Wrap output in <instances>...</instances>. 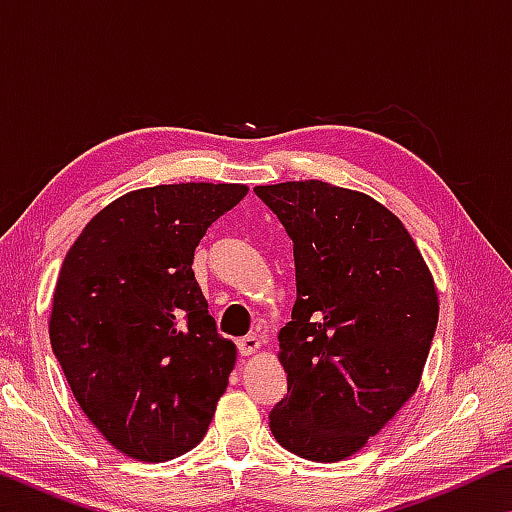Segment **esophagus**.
<instances>
[{
	"label": "esophagus",
	"instance_id": "obj_1",
	"mask_svg": "<svg viewBox=\"0 0 512 512\" xmlns=\"http://www.w3.org/2000/svg\"><path fill=\"white\" fill-rule=\"evenodd\" d=\"M237 350L241 357H250V354H255L259 350V341L257 336H244V339L237 341Z\"/></svg>",
	"mask_w": 512,
	"mask_h": 512
}]
</instances>
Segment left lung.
I'll return each instance as SVG.
<instances>
[{"mask_svg":"<svg viewBox=\"0 0 512 512\" xmlns=\"http://www.w3.org/2000/svg\"><path fill=\"white\" fill-rule=\"evenodd\" d=\"M293 241L296 305L280 329L287 397L271 431L316 463L352 456L420 386L438 293L393 212L323 180L259 185Z\"/></svg>","mask_w":512,"mask_h":512,"instance_id":"obj_1","label":"left lung"}]
</instances>
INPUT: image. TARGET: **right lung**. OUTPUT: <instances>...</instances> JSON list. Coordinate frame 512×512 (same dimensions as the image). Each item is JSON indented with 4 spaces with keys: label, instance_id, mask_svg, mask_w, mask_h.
I'll use <instances>...</instances> for the list:
<instances>
[{
    "label": "right lung",
    "instance_id": "1",
    "mask_svg": "<svg viewBox=\"0 0 512 512\" xmlns=\"http://www.w3.org/2000/svg\"><path fill=\"white\" fill-rule=\"evenodd\" d=\"M246 185L135 189L94 216L60 266L51 350L108 443L169 461L201 443L235 368L198 287L194 250Z\"/></svg>",
    "mask_w": 512,
    "mask_h": 512
}]
</instances>
